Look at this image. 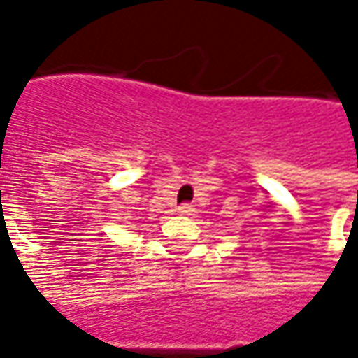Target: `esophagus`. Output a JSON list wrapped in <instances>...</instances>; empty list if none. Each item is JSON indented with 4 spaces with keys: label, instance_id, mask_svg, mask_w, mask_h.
I'll return each mask as SVG.
<instances>
[{
    "label": "esophagus",
    "instance_id": "obj_1",
    "mask_svg": "<svg viewBox=\"0 0 358 358\" xmlns=\"http://www.w3.org/2000/svg\"><path fill=\"white\" fill-rule=\"evenodd\" d=\"M180 215H192L194 213V206H189V203H184V206H180L178 208Z\"/></svg>",
    "mask_w": 358,
    "mask_h": 358
}]
</instances>
